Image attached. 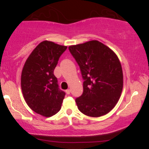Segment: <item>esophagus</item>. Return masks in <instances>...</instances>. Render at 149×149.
Wrapping results in <instances>:
<instances>
[{"instance_id": "34e87169", "label": "esophagus", "mask_w": 149, "mask_h": 149, "mask_svg": "<svg viewBox=\"0 0 149 149\" xmlns=\"http://www.w3.org/2000/svg\"><path fill=\"white\" fill-rule=\"evenodd\" d=\"M65 93H66L68 95H69V94H70V93H71V90H70V89H67V90L65 91Z\"/></svg>"}]
</instances>
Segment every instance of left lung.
Instances as JSON below:
<instances>
[{
	"label": "left lung",
	"mask_w": 149,
	"mask_h": 149,
	"mask_svg": "<svg viewBox=\"0 0 149 149\" xmlns=\"http://www.w3.org/2000/svg\"><path fill=\"white\" fill-rule=\"evenodd\" d=\"M84 80V92L75 99L79 110L92 117L108 113L120 98L123 87L122 65L116 54L98 41L71 45Z\"/></svg>",
	"instance_id": "obj_1"
}]
</instances>
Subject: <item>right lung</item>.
Instances as JSON below:
<instances>
[{
	"mask_svg": "<svg viewBox=\"0 0 149 149\" xmlns=\"http://www.w3.org/2000/svg\"><path fill=\"white\" fill-rule=\"evenodd\" d=\"M66 48L52 42H42L30 54L22 69L24 98L31 110L43 116H52L61 109L65 93L59 88L54 71Z\"/></svg>",
	"mask_w": 149,
	"mask_h": 149,
	"instance_id": "add662e5",
	"label": "right lung"
}]
</instances>
